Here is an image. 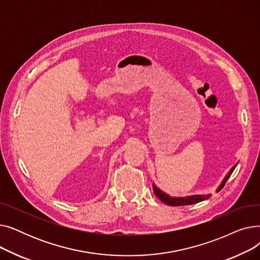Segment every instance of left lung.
<instances>
[{"label": "left lung", "mask_w": 260, "mask_h": 260, "mask_svg": "<svg viewBox=\"0 0 260 260\" xmlns=\"http://www.w3.org/2000/svg\"><path fill=\"white\" fill-rule=\"evenodd\" d=\"M236 166L233 167L231 169V171L228 173L226 177L224 178V180L222 181L221 185L218 188V192L224 186L225 182L228 181V179L231 177L232 173L235 170ZM153 188H154V193L155 195L162 201L165 202L168 206H172V207H180V206H188V204H194L197 202H200L202 200H206L210 198V195H193V196H187V197H178V198H175V197H170L169 195H167L166 193H163L162 190H160L155 184H153Z\"/></svg>", "instance_id": "obj_1"}]
</instances>
